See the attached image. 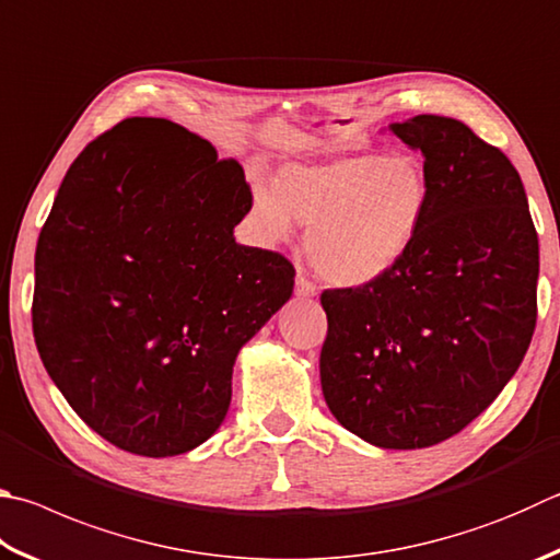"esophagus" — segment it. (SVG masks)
I'll return each mask as SVG.
<instances>
[{
  "label": "esophagus",
  "instance_id": "esophagus-1",
  "mask_svg": "<svg viewBox=\"0 0 560 560\" xmlns=\"http://www.w3.org/2000/svg\"><path fill=\"white\" fill-rule=\"evenodd\" d=\"M296 296H301V299L318 296V287H315L313 281H308L306 277H303L301 271H299V277H296Z\"/></svg>",
  "mask_w": 560,
  "mask_h": 560
}]
</instances>
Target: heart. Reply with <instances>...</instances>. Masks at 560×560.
<instances>
[{
    "instance_id": "obj_1",
    "label": "heart",
    "mask_w": 560,
    "mask_h": 560,
    "mask_svg": "<svg viewBox=\"0 0 560 560\" xmlns=\"http://www.w3.org/2000/svg\"><path fill=\"white\" fill-rule=\"evenodd\" d=\"M429 178L409 154H358L287 164L273 186L254 180L252 215L264 237L308 228L306 254L335 287H368L411 249L429 210Z\"/></svg>"
}]
</instances>
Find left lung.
Wrapping results in <instances>:
<instances>
[{
    "instance_id": "8db88e82",
    "label": "left lung",
    "mask_w": 560,
    "mask_h": 560,
    "mask_svg": "<svg viewBox=\"0 0 560 560\" xmlns=\"http://www.w3.org/2000/svg\"><path fill=\"white\" fill-rule=\"evenodd\" d=\"M389 131L421 151L429 210L389 273L323 291L320 386L350 433L413 451L460 433L520 370L538 237L512 161L463 121L419 115Z\"/></svg>"
}]
</instances>
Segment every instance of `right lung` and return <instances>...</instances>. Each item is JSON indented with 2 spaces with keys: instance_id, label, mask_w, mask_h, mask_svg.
<instances>
[{
  "instance_id": "right-lung-1",
  "label": "right lung",
  "mask_w": 560,
  "mask_h": 560,
  "mask_svg": "<svg viewBox=\"0 0 560 560\" xmlns=\"http://www.w3.org/2000/svg\"><path fill=\"white\" fill-rule=\"evenodd\" d=\"M249 208L237 161L159 117L119 121L68 168L36 245L34 338L117 448L180 455L225 421L237 354L296 277L235 240Z\"/></svg>"
}]
</instances>
